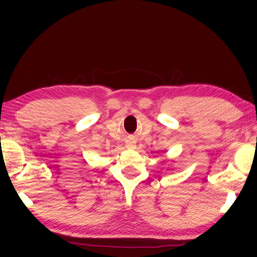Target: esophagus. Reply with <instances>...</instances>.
Instances as JSON below:
<instances>
[{
	"mask_svg": "<svg viewBox=\"0 0 257 257\" xmlns=\"http://www.w3.org/2000/svg\"><path fill=\"white\" fill-rule=\"evenodd\" d=\"M125 144H126V146H128V147H133V146H136L135 138H133V137H128V138L125 140Z\"/></svg>",
	"mask_w": 257,
	"mask_h": 257,
	"instance_id": "1",
	"label": "esophagus"
}]
</instances>
